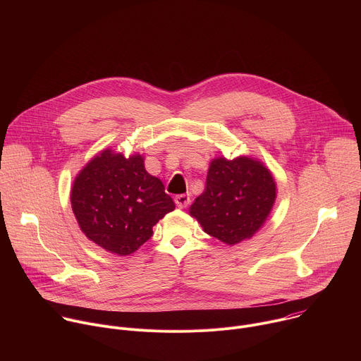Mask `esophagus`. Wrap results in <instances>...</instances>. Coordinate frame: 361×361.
I'll return each mask as SVG.
<instances>
[{"instance_id":"esophagus-1","label":"esophagus","mask_w":361,"mask_h":361,"mask_svg":"<svg viewBox=\"0 0 361 361\" xmlns=\"http://www.w3.org/2000/svg\"><path fill=\"white\" fill-rule=\"evenodd\" d=\"M174 201H176V204H177V207H178V209H185L187 205L190 204L191 198H190V195H188V194H178V195H176Z\"/></svg>"}]
</instances>
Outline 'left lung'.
<instances>
[{
    "label": "left lung",
    "instance_id": "left-lung-1",
    "mask_svg": "<svg viewBox=\"0 0 361 361\" xmlns=\"http://www.w3.org/2000/svg\"><path fill=\"white\" fill-rule=\"evenodd\" d=\"M277 198L271 171L259 159L210 161L204 191L188 210L204 233L227 245L251 238L267 221Z\"/></svg>",
    "mask_w": 361,
    "mask_h": 361
}]
</instances>
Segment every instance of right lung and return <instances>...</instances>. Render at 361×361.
I'll return each mask as SVG.
<instances>
[{
    "mask_svg": "<svg viewBox=\"0 0 361 361\" xmlns=\"http://www.w3.org/2000/svg\"><path fill=\"white\" fill-rule=\"evenodd\" d=\"M71 209L88 240L117 255H130L176 209L160 178L147 173L141 154L126 157L106 148L77 174Z\"/></svg>",
    "mask_w": 361,
    "mask_h": 361,
    "instance_id": "add662e5",
    "label": "right lung"
}]
</instances>
